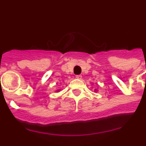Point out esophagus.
<instances>
[{
  "mask_svg": "<svg viewBox=\"0 0 146 146\" xmlns=\"http://www.w3.org/2000/svg\"><path fill=\"white\" fill-rule=\"evenodd\" d=\"M76 78L78 79H81L82 78V75H76Z\"/></svg>",
  "mask_w": 146,
  "mask_h": 146,
  "instance_id": "obj_1",
  "label": "esophagus"
}]
</instances>
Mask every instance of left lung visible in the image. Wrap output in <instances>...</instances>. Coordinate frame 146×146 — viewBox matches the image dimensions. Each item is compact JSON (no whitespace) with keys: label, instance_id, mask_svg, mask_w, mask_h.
Here are the masks:
<instances>
[{"label":"left lung","instance_id":"obj_1","mask_svg":"<svg viewBox=\"0 0 146 146\" xmlns=\"http://www.w3.org/2000/svg\"><path fill=\"white\" fill-rule=\"evenodd\" d=\"M95 90H96V89H95Z\"/></svg>","mask_w":146,"mask_h":146}]
</instances>
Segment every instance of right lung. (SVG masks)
I'll return each mask as SVG.
<instances>
[{
    "mask_svg": "<svg viewBox=\"0 0 146 146\" xmlns=\"http://www.w3.org/2000/svg\"><path fill=\"white\" fill-rule=\"evenodd\" d=\"M58 91H60V90H57V92H58Z\"/></svg>",
    "mask_w": 146,
    "mask_h": 146,
    "instance_id": "obj_1",
    "label": "right lung"
}]
</instances>
